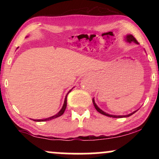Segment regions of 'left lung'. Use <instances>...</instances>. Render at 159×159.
Instances as JSON below:
<instances>
[{"label":"left lung","mask_w":159,"mask_h":159,"mask_svg":"<svg viewBox=\"0 0 159 159\" xmlns=\"http://www.w3.org/2000/svg\"><path fill=\"white\" fill-rule=\"evenodd\" d=\"M126 39H127V42H129V43L134 42L135 43H138V40H137L136 39H135V38H134V37L132 36V34H129V35H127V38H126ZM93 105H94L95 108V109H96V110L98 111L99 113H101V114H103V115H105V116H110V117H114V118H121V117H128V116H131V115H132L133 114H134V113H135V112L137 111H138V110H137V111H134V112L131 113V114H128V115H125V116H115V115H111V114H107V113L104 112V111H102V110L100 109V108L97 106L96 104H95V101H94V100H93Z\"/></svg>","instance_id":"1"}]
</instances>
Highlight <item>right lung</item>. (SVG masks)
Here are the masks:
<instances>
[{
  "label": "right lung",
  "instance_id": "add662e5",
  "mask_svg": "<svg viewBox=\"0 0 159 159\" xmlns=\"http://www.w3.org/2000/svg\"><path fill=\"white\" fill-rule=\"evenodd\" d=\"M71 90L69 91V93H70ZM69 93H68V94H69ZM68 94L66 95V98H65L64 103V105H63L62 108H61V109L60 111L58 112L57 114H56L55 116H51V117H49V118H48V119H33V121H49V120H51V119H56V118H57V117H59L60 116H61V115H62L63 114H64V111H65V109H66V101H67L66 98H67V95H68Z\"/></svg>",
  "mask_w": 159,
  "mask_h": 159
}]
</instances>
